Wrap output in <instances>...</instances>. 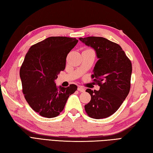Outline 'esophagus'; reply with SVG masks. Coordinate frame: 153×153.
I'll return each mask as SVG.
<instances>
[{
	"label": "esophagus",
	"mask_w": 153,
	"mask_h": 153,
	"mask_svg": "<svg viewBox=\"0 0 153 153\" xmlns=\"http://www.w3.org/2000/svg\"><path fill=\"white\" fill-rule=\"evenodd\" d=\"M77 90H78L80 92H84L85 91V88H83V87L82 86H79L78 88H77Z\"/></svg>",
	"instance_id": "1"
}]
</instances>
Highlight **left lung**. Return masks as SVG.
Returning a JSON list of instances; mask_svg holds the SVG:
<instances>
[{
    "instance_id": "obj_1",
    "label": "left lung",
    "mask_w": 153,
    "mask_h": 153,
    "mask_svg": "<svg viewBox=\"0 0 153 153\" xmlns=\"http://www.w3.org/2000/svg\"><path fill=\"white\" fill-rule=\"evenodd\" d=\"M96 51L97 62L91 77L100 86L99 91L87 89L90 102L85 112L95 119L105 118L116 112L129 94L131 87V60L118 44L101 37L79 38Z\"/></svg>"
}]
</instances>
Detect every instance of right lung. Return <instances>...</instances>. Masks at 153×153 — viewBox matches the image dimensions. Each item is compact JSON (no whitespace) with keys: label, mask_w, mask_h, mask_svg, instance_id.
I'll return each mask as SVG.
<instances>
[{"label":"right lung","mask_w":153,"mask_h":153,"mask_svg":"<svg viewBox=\"0 0 153 153\" xmlns=\"http://www.w3.org/2000/svg\"><path fill=\"white\" fill-rule=\"evenodd\" d=\"M77 42L76 38L50 37L32 45L25 54L19 70L22 92L31 108L41 116L59 115L68 97L77 89L74 84L58 87L54 82Z\"/></svg>","instance_id":"add662e5"}]
</instances>
